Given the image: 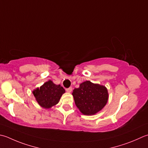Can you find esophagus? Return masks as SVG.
Returning a JSON list of instances; mask_svg holds the SVG:
<instances>
[{
    "instance_id": "34e87169",
    "label": "esophagus",
    "mask_w": 148,
    "mask_h": 148,
    "mask_svg": "<svg viewBox=\"0 0 148 148\" xmlns=\"http://www.w3.org/2000/svg\"><path fill=\"white\" fill-rule=\"evenodd\" d=\"M72 90V87H69V88H66V91L67 92H69V93H70V92H71Z\"/></svg>"
}]
</instances>
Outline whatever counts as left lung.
Wrapping results in <instances>:
<instances>
[{"label": "left lung", "instance_id": "obj_1", "mask_svg": "<svg viewBox=\"0 0 148 148\" xmlns=\"http://www.w3.org/2000/svg\"><path fill=\"white\" fill-rule=\"evenodd\" d=\"M76 106L82 114L94 115L100 111L108 101V94L105 86L89 81L80 84L72 92Z\"/></svg>", "mask_w": 148, "mask_h": 148}]
</instances>
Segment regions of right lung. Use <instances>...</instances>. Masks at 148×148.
Returning <instances> with one entry per match:
<instances>
[{"label": "right lung", "mask_w": 148, "mask_h": 148, "mask_svg": "<svg viewBox=\"0 0 148 148\" xmlns=\"http://www.w3.org/2000/svg\"><path fill=\"white\" fill-rule=\"evenodd\" d=\"M65 90L60 85H55L51 80L33 91L37 102L44 108H49L59 102Z\"/></svg>", "instance_id": "right-lung-1"}]
</instances>
